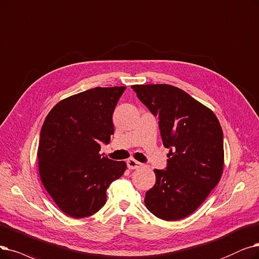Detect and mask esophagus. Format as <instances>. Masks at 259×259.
Returning a JSON list of instances; mask_svg holds the SVG:
<instances>
[{
    "label": "esophagus",
    "mask_w": 259,
    "mask_h": 259,
    "mask_svg": "<svg viewBox=\"0 0 259 259\" xmlns=\"http://www.w3.org/2000/svg\"><path fill=\"white\" fill-rule=\"evenodd\" d=\"M127 166L129 169H138V168H140L142 166V163L136 161L134 159H129L127 161Z\"/></svg>",
    "instance_id": "34e87169"
}]
</instances>
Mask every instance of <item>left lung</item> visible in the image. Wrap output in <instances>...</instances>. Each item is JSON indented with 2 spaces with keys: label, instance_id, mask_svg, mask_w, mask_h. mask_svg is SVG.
I'll list each match as a JSON object with an SVG mask.
<instances>
[{
  "label": "left lung",
  "instance_id": "8db88e82",
  "mask_svg": "<svg viewBox=\"0 0 259 259\" xmlns=\"http://www.w3.org/2000/svg\"><path fill=\"white\" fill-rule=\"evenodd\" d=\"M131 88L159 118L163 145L169 148L165 169H154L155 184L146 193L145 204L160 219H183L202 204L221 178L220 122L211 110L174 85Z\"/></svg>",
  "mask_w": 259,
  "mask_h": 259
}]
</instances>
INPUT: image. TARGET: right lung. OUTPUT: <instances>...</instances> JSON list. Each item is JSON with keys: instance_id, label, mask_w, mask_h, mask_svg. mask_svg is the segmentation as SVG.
<instances>
[{"instance_id": "1", "label": "right lung", "mask_w": 259, "mask_h": 259, "mask_svg": "<svg viewBox=\"0 0 259 259\" xmlns=\"http://www.w3.org/2000/svg\"><path fill=\"white\" fill-rule=\"evenodd\" d=\"M126 87L94 88L56 105L44 120L38 148L41 181L55 203L74 218L91 216L127 164L99 154L114 133L112 115Z\"/></svg>"}]
</instances>
